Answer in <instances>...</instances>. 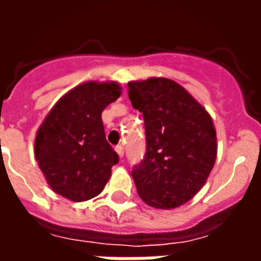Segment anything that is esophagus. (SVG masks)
Instances as JSON below:
<instances>
[{
    "mask_svg": "<svg viewBox=\"0 0 261 261\" xmlns=\"http://www.w3.org/2000/svg\"><path fill=\"white\" fill-rule=\"evenodd\" d=\"M114 149H116V152L119 153L120 158H123V155H124V147H123V145H116Z\"/></svg>",
    "mask_w": 261,
    "mask_h": 261,
    "instance_id": "34e87169",
    "label": "esophagus"
}]
</instances>
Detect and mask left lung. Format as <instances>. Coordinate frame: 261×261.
I'll list each match as a JSON object with an SVG mask.
<instances>
[{
    "instance_id": "1",
    "label": "left lung",
    "mask_w": 261,
    "mask_h": 261,
    "mask_svg": "<svg viewBox=\"0 0 261 261\" xmlns=\"http://www.w3.org/2000/svg\"><path fill=\"white\" fill-rule=\"evenodd\" d=\"M133 108L141 112L147 149L131 176L151 207L187 202L207 180L217 158L213 120L179 84L166 78L128 82Z\"/></svg>"
}]
</instances>
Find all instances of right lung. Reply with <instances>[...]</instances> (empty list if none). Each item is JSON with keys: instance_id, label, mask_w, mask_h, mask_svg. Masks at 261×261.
<instances>
[{"instance_id": "obj_1", "label": "right lung", "mask_w": 261, "mask_h": 261, "mask_svg": "<svg viewBox=\"0 0 261 261\" xmlns=\"http://www.w3.org/2000/svg\"><path fill=\"white\" fill-rule=\"evenodd\" d=\"M120 95L116 82H86L61 97L44 119L35 155L54 192L86 201L106 186L119 155L106 140L102 112Z\"/></svg>"}]
</instances>
